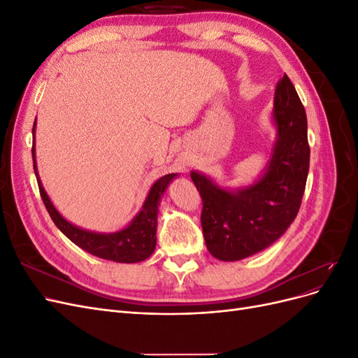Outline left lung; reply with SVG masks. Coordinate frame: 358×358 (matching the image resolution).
Returning <instances> with one entry per match:
<instances>
[{
	"instance_id": "1",
	"label": "left lung",
	"mask_w": 358,
	"mask_h": 358,
	"mask_svg": "<svg viewBox=\"0 0 358 358\" xmlns=\"http://www.w3.org/2000/svg\"><path fill=\"white\" fill-rule=\"evenodd\" d=\"M272 124L276 134L268 161L252 182L229 188L191 170L203 200L204 242L221 262L264 251L287 231L300 209L310 155L308 119L287 74L276 83Z\"/></svg>"
}]
</instances>
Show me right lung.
I'll return each mask as SVG.
<instances>
[{
  "mask_svg": "<svg viewBox=\"0 0 358 358\" xmlns=\"http://www.w3.org/2000/svg\"><path fill=\"white\" fill-rule=\"evenodd\" d=\"M36 122L34 127H32V136H34V143H32L34 173L38 182L43 203H45L52 221L55 222L61 233L66 234L74 245L82 248L83 251L116 263H138L152 255L157 246L159 203L170 183L179 178V173H170V175L162 176L150 187L143 206L124 229L113 233H100L82 229V227L74 225L64 218L55 206H53L45 187H43L36 161Z\"/></svg>",
  "mask_w": 358,
  "mask_h": 358,
  "instance_id": "1",
  "label": "right lung"
}]
</instances>
